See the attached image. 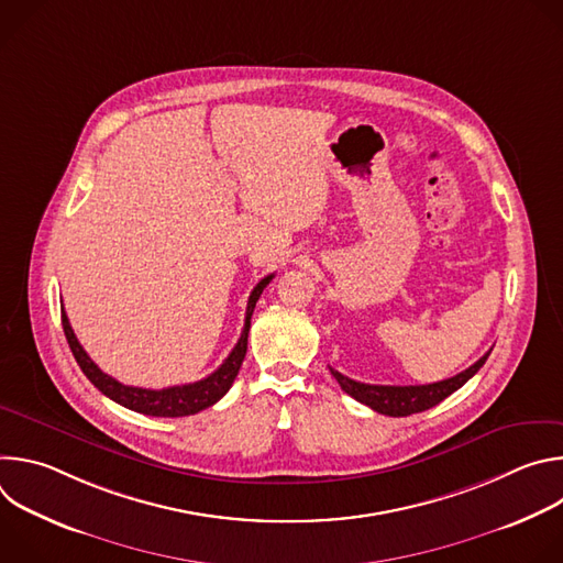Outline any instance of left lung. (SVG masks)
Listing matches in <instances>:
<instances>
[{
    "label": "left lung",
    "mask_w": 563,
    "mask_h": 563,
    "mask_svg": "<svg viewBox=\"0 0 563 563\" xmlns=\"http://www.w3.org/2000/svg\"><path fill=\"white\" fill-rule=\"evenodd\" d=\"M490 352H486L474 365L459 372L456 376L439 383H430V385H369V383L347 378L334 367H330V372L339 380L343 391H347L352 398L358 400V404L372 408L374 412L385 417H410L439 406L443 398H448L452 391L463 387L481 367H484Z\"/></svg>",
    "instance_id": "8db88e82"
}]
</instances>
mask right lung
<instances>
[{
	"mask_svg": "<svg viewBox=\"0 0 563 563\" xmlns=\"http://www.w3.org/2000/svg\"><path fill=\"white\" fill-rule=\"evenodd\" d=\"M274 274L265 276L252 291L250 302H247V316H245V328L243 334H240L235 347L231 350V354L224 358V363L211 372L207 378L196 380V383H187V385H174V387H165V389H146V387H131V385H122L120 380H115L113 376L104 374L85 352V347L79 345L77 336L73 334V328L68 323V316L62 309V328L68 341V347L79 365L87 374V378L115 404L146 415V417H167V419H176V417H189V415H198L207 408H211L213 404L229 391L233 378L238 376L240 365L245 361L247 354V336H250V325H252V313L254 307L263 294V289L272 283Z\"/></svg>",
	"mask_w": 563,
	"mask_h": 563,
	"instance_id": "right-lung-1",
	"label": "right lung"
}]
</instances>
